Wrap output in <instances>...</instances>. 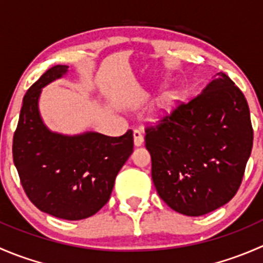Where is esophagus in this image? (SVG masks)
<instances>
[{
    "label": "esophagus",
    "instance_id": "esophagus-1",
    "mask_svg": "<svg viewBox=\"0 0 263 263\" xmlns=\"http://www.w3.org/2000/svg\"><path fill=\"white\" fill-rule=\"evenodd\" d=\"M134 141L136 146H141L144 144V135H142L141 131L139 129H135L134 131Z\"/></svg>",
    "mask_w": 263,
    "mask_h": 263
}]
</instances>
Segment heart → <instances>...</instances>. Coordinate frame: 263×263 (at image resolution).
Here are the masks:
<instances>
[{
    "label": "heart",
    "instance_id": "1",
    "mask_svg": "<svg viewBox=\"0 0 263 263\" xmlns=\"http://www.w3.org/2000/svg\"><path fill=\"white\" fill-rule=\"evenodd\" d=\"M174 98L176 97H174L173 92H166V94L164 95L160 100H159L158 109H156V112L160 113V112H164V110L168 109V108L172 105V103H173Z\"/></svg>",
    "mask_w": 263,
    "mask_h": 263
}]
</instances>
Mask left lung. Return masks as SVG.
Masks as SVG:
<instances>
[{"mask_svg":"<svg viewBox=\"0 0 263 263\" xmlns=\"http://www.w3.org/2000/svg\"><path fill=\"white\" fill-rule=\"evenodd\" d=\"M151 177L177 213L201 216L235 196L253 145L248 103L224 72L145 128Z\"/></svg>","mask_w":263,"mask_h":263,"instance_id":"8db88e82","label":"left lung"}]
</instances>
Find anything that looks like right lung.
<instances>
[{
    "mask_svg": "<svg viewBox=\"0 0 263 263\" xmlns=\"http://www.w3.org/2000/svg\"><path fill=\"white\" fill-rule=\"evenodd\" d=\"M67 68L53 66L26 91L12 158L26 196L39 210L60 219L81 220L97 214L109 200L117 174L134 151V132L128 129L119 137L50 132L39 115V95Z\"/></svg>",
    "mask_w": 263,
    "mask_h": 263,
    "instance_id": "1",
    "label": "right lung"
}]
</instances>
